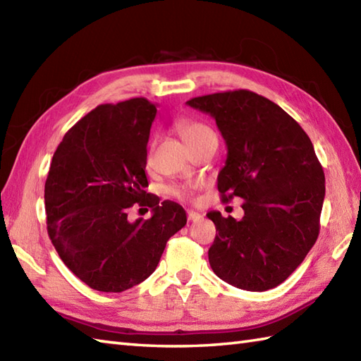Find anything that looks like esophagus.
<instances>
[{
	"label": "esophagus",
	"instance_id": "obj_1",
	"mask_svg": "<svg viewBox=\"0 0 361 361\" xmlns=\"http://www.w3.org/2000/svg\"><path fill=\"white\" fill-rule=\"evenodd\" d=\"M202 219H203L202 214H198L195 211H188V220L189 221H198V220H202Z\"/></svg>",
	"mask_w": 361,
	"mask_h": 361
}]
</instances>
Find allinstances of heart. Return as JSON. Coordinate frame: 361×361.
I'll list each match as a JSON object with an SVG mask.
<instances>
[{"label": "heart", "mask_w": 361, "mask_h": 361, "mask_svg": "<svg viewBox=\"0 0 361 361\" xmlns=\"http://www.w3.org/2000/svg\"><path fill=\"white\" fill-rule=\"evenodd\" d=\"M176 128H178L183 141H185L188 145H192L198 141H203L209 136H216L212 130L206 124H203V122L188 119V118H183L176 122ZM169 192H171L173 197L180 198V200H188V198L192 197L194 188L192 186H176V188H171Z\"/></svg>", "instance_id": "heart-1"}]
</instances>
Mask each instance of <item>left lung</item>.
Masks as SVG:
<instances>
[{"label":"left lung","instance_id":"left-lung-1","mask_svg":"<svg viewBox=\"0 0 361 361\" xmlns=\"http://www.w3.org/2000/svg\"><path fill=\"white\" fill-rule=\"evenodd\" d=\"M186 104L211 114L226 142L221 200H243L242 220L206 214L219 231L208 251L212 271L242 290L278 287L319 234L326 180L310 137L279 105L248 90Z\"/></svg>","mask_w":361,"mask_h":361}]
</instances>
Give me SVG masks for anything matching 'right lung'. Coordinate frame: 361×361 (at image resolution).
<instances>
[{
	"label": "right lung",
	"instance_id": "1",
	"mask_svg": "<svg viewBox=\"0 0 361 361\" xmlns=\"http://www.w3.org/2000/svg\"><path fill=\"white\" fill-rule=\"evenodd\" d=\"M157 105L144 97L99 105L54 153L44 183L49 239L88 287L119 293L155 271L167 240L186 225L178 203L145 192L147 142ZM152 217L128 222L135 203Z\"/></svg>",
	"mask_w": 361,
	"mask_h": 361
}]
</instances>
